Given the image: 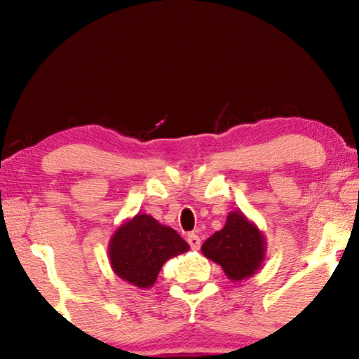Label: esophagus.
<instances>
[{"instance_id":"34e87169","label":"esophagus","mask_w":359,"mask_h":359,"mask_svg":"<svg viewBox=\"0 0 359 359\" xmlns=\"http://www.w3.org/2000/svg\"><path fill=\"white\" fill-rule=\"evenodd\" d=\"M188 243L193 250H198L201 247V238L196 233H188Z\"/></svg>"}]
</instances>
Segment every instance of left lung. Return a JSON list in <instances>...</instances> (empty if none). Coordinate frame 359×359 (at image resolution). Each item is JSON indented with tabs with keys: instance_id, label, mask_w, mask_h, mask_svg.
Segmentation results:
<instances>
[{
	"instance_id": "obj_1",
	"label": "left lung",
	"mask_w": 359,
	"mask_h": 359,
	"mask_svg": "<svg viewBox=\"0 0 359 359\" xmlns=\"http://www.w3.org/2000/svg\"><path fill=\"white\" fill-rule=\"evenodd\" d=\"M201 252L205 258L220 264L230 281L240 283L263 266L266 259V238L242 210H232L224 229L210 235Z\"/></svg>"
}]
</instances>
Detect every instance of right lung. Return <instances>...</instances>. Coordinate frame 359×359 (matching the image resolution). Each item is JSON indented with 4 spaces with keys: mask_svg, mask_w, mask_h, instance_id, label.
Here are the masks:
<instances>
[{
    "mask_svg": "<svg viewBox=\"0 0 359 359\" xmlns=\"http://www.w3.org/2000/svg\"><path fill=\"white\" fill-rule=\"evenodd\" d=\"M189 245L178 232L149 214H137L114 230L107 247L112 271L132 286L149 289L170 258L186 253Z\"/></svg>",
    "mask_w": 359,
    "mask_h": 359,
    "instance_id": "right-lung-1",
    "label": "right lung"
}]
</instances>
